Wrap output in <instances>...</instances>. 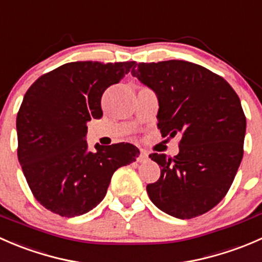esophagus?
Segmentation results:
<instances>
[{
  "mask_svg": "<svg viewBox=\"0 0 262 262\" xmlns=\"http://www.w3.org/2000/svg\"><path fill=\"white\" fill-rule=\"evenodd\" d=\"M148 158V153L146 152V150L141 149V155H139L138 157V162H143V161H146Z\"/></svg>",
  "mask_w": 262,
  "mask_h": 262,
  "instance_id": "1",
  "label": "esophagus"
}]
</instances>
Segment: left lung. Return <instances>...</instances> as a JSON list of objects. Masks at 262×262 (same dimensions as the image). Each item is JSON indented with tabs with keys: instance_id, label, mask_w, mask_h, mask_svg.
I'll use <instances>...</instances> for the list:
<instances>
[{
	"instance_id": "left-lung-1",
	"label": "left lung",
	"mask_w": 262,
	"mask_h": 262,
	"mask_svg": "<svg viewBox=\"0 0 262 262\" xmlns=\"http://www.w3.org/2000/svg\"><path fill=\"white\" fill-rule=\"evenodd\" d=\"M132 75L157 95L162 136H181L173 158L149 155L161 167L160 179L147 185L150 202L180 219L209 212L229 190L244 156L239 97L221 76L186 60L139 63Z\"/></svg>"
}]
</instances>
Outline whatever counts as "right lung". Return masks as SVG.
<instances>
[{
  "mask_svg": "<svg viewBox=\"0 0 262 262\" xmlns=\"http://www.w3.org/2000/svg\"><path fill=\"white\" fill-rule=\"evenodd\" d=\"M136 62H71L34 82L17 113V157L35 199L50 212L77 216L105 198L119 167L134 162L130 143L89 149L87 123L102 116L101 96Z\"/></svg>",
  "mask_w": 262,
  "mask_h": 262,
  "instance_id": "1",
  "label": "right lung"
}]
</instances>
